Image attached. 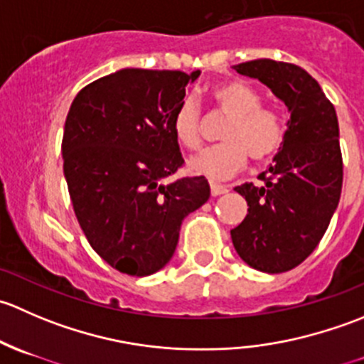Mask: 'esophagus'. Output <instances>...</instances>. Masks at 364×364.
Here are the masks:
<instances>
[{
    "mask_svg": "<svg viewBox=\"0 0 364 364\" xmlns=\"http://www.w3.org/2000/svg\"><path fill=\"white\" fill-rule=\"evenodd\" d=\"M211 196L213 197H218V196H222V193H227L229 192V186H225V185H222V183H215V181H211Z\"/></svg>",
    "mask_w": 364,
    "mask_h": 364,
    "instance_id": "34e87169",
    "label": "esophagus"
}]
</instances>
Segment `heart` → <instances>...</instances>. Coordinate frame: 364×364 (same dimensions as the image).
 <instances>
[{
	"instance_id": "heart-1",
	"label": "heart",
	"mask_w": 364,
	"mask_h": 364,
	"mask_svg": "<svg viewBox=\"0 0 364 364\" xmlns=\"http://www.w3.org/2000/svg\"><path fill=\"white\" fill-rule=\"evenodd\" d=\"M211 97L220 112L229 117L222 134L225 144L205 149L190 160L196 174L211 179H225L247 165L248 156L257 164L269 161L284 146L287 123L278 109L262 105V97L255 87L240 79L216 84ZM172 130L179 144L186 149L203 146V128L196 102H181L172 116Z\"/></svg>"
}]
</instances>
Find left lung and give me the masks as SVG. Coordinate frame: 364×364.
Returning a JSON list of instances; mask_svg holds the SVG:
<instances>
[{
	"label": "left lung",
	"mask_w": 364,
	"mask_h": 364,
	"mask_svg": "<svg viewBox=\"0 0 364 364\" xmlns=\"http://www.w3.org/2000/svg\"><path fill=\"white\" fill-rule=\"evenodd\" d=\"M266 84L291 111L287 137L262 186H236L248 215L230 230L241 259L264 273L299 266L321 243L343 183L338 117L317 80L292 63L253 60L232 67Z\"/></svg>",
	"instance_id": "8db88e82"
}]
</instances>
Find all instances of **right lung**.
Segmentation results:
<instances>
[{"label": "right lung", "instance_id": "add662e5", "mask_svg": "<svg viewBox=\"0 0 364 364\" xmlns=\"http://www.w3.org/2000/svg\"><path fill=\"white\" fill-rule=\"evenodd\" d=\"M200 75L124 68L77 93L65 121L63 172L87 243L130 277L171 260L185 216L209 199L204 176L164 183L185 165L172 116Z\"/></svg>", "mask_w": 364, "mask_h": 364}]
</instances>
